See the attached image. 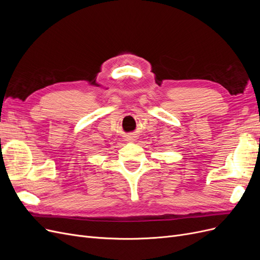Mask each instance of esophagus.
Segmentation results:
<instances>
[{
  "mask_svg": "<svg viewBox=\"0 0 260 260\" xmlns=\"http://www.w3.org/2000/svg\"><path fill=\"white\" fill-rule=\"evenodd\" d=\"M130 138H132V137H130ZM129 140H133V139H129Z\"/></svg>",
  "mask_w": 260,
  "mask_h": 260,
  "instance_id": "1",
  "label": "esophagus"
}]
</instances>
